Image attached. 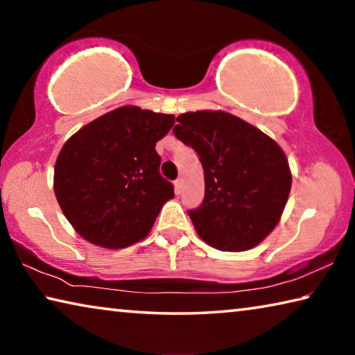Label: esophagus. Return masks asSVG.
Wrapping results in <instances>:
<instances>
[{
  "label": "esophagus",
  "mask_w": 355,
  "mask_h": 355,
  "mask_svg": "<svg viewBox=\"0 0 355 355\" xmlns=\"http://www.w3.org/2000/svg\"><path fill=\"white\" fill-rule=\"evenodd\" d=\"M173 186H175L177 194H180V192H182V189H183V180L182 178H177L175 183H173Z\"/></svg>",
  "instance_id": "obj_1"
}]
</instances>
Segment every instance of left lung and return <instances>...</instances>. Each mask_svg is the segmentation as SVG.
Returning <instances> with one entry per match:
<instances>
[{"label":"left lung","mask_w":355,"mask_h":355,"mask_svg":"<svg viewBox=\"0 0 355 355\" xmlns=\"http://www.w3.org/2000/svg\"><path fill=\"white\" fill-rule=\"evenodd\" d=\"M173 128L199 155L205 197L188 214L197 235L222 252L260 244L284 213L291 171L284 150L254 125L224 111L184 112Z\"/></svg>","instance_id":"left-lung-1"}]
</instances>
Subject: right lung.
Here are the masks:
<instances>
[{
  "instance_id": "right-lung-1",
  "label": "right lung",
  "mask_w": 355,
  "mask_h": 355,
  "mask_svg": "<svg viewBox=\"0 0 355 355\" xmlns=\"http://www.w3.org/2000/svg\"><path fill=\"white\" fill-rule=\"evenodd\" d=\"M173 123L172 114L127 105L84 125L64 144L53 188L64 216L86 241L122 249L148 235L173 197L155 150Z\"/></svg>"
}]
</instances>
